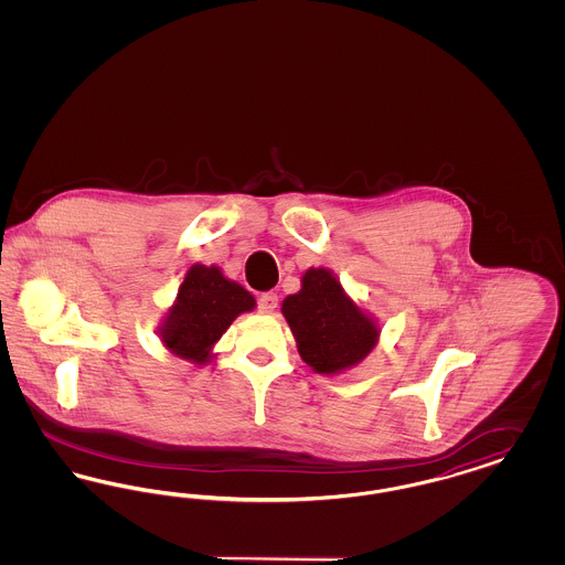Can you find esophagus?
<instances>
[{
  "label": "esophagus",
  "instance_id": "esophagus-1",
  "mask_svg": "<svg viewBox=\"0 0 565 565\" xmlns=\"http://www.w3.org/2000/svg\"><path fill=\"white\" fill-rule=\"evenodd\" d=\"M277 295H273V292H267V295L260 296L258 298V309H260V313H273L275 309H277Z\"/></svg>",
  "mask_w": 565,
  "mask_h": 565
}]
</instances>
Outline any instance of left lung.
Here are the masks:
<instances>
[{
  "mask_svg": "<svg viewBox=\"0 0 565 565\" xmlns=\"http://www.w3.org/2000/svg\"><path fill=\"white\" fill-rule=\"evenodd\" d=\"M281 313L295 334L300 358L320 375L360 364L379 341V326L328 269H309L302 288L286 296Z\"/></svg>",
  "mask_w": 565,
  "mask_h": 565,
  "instance_id": "1",
  "label": "left lung"
}]
</instances>
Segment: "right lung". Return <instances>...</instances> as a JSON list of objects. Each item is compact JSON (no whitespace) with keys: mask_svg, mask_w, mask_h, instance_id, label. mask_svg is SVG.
<instances>
[{"mask_svg":"<svg viewBox=\"0 0 565 565\" xmlns=\"http://www.w3.org/2000/svg\"><path fill=\"white\" fill-rule=\"evenodd\" d=\"M254 307V296L217 267L192 265L159 328L161 341L175 355L205 364L233 320Z\"/></svg>","mask_w":565,"mask_h":565,"instance_id":"1","label":"right lung"}]
</instances>
